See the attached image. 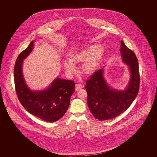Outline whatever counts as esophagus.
I'll return each instance as SVG.
<instances>
[{"mask_svg": "<svg viewBox=\"0 0 157 157\" xmlns=\"http://www.w3.org/2000/svg\"><path fill=\"white\" fill-rule=\"evenodd\" d=\"M82 88H83V86L81 85V84H76V86H75V90H78L82 89Z\"/></svg>", "mask_w": 157, "mask_h": 157, "instance_id": "esophagus-1", "label": "esophagus"}]
</instances>
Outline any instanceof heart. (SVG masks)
<instances>
[{"label": "heart", "mask_w": 157, "mask_h": 157, "mask_svg": "<svg viewBox=\"0 0 157 157\" xmlns=\"http://www.w3.org/2000/svg\"><path fill=\"white\" fill-rule=\"evenodd\" d=\"M104 56V50L99 45H94L82 51L72 53L69 61H65L63 67L68 74L76 72L75 65L82 64V72L85 75H93L98 69Z\"/></svg>", "instance_id": "1"}]
</instances>
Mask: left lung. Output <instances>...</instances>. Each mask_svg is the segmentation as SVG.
<instances>
[{"label":"left lung","instance_id":"obj_1","mask_svg":"<svg viewBox=\"0 0 157 157\" xmlns=\"http://www.w3.org/2000/svg\"><path fill=\"white\" fill-rule=\"evenodd\" d=\"M121 53L123 62L128 65L131 79L127 89L111 88L103 76V69L97 71L86 82L87 102L93 116L99 121L110 120L126 111L136 97L140 83L138 61L135 53L121 40Z\"/></svg>","mask_w":157,"mask_h":157}]
</instances>
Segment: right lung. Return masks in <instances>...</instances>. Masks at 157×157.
I'll list each match as a JSON object with an SVG mask.
<instances>
[{
	"instance_id": "obj_1",
	"label": "right lung",
	"mask_w": 157,
	"mask_h": 157,
	"mask_svg": "<svg viewBox=\"0 0 157 157\" xmlns=\"http://www.w3.org/2000/svg\"><path fill=\"white\" fill-rule=\"evenodd\" d=\"M33 41L21 53L15 63L14 81L17 96L23 106L31 114L41 120L53 122L67 111L70 98L75 92L73 81L57 78L46 90H30L25 82L22 71L23 60L33 49Z\"/></svg>"
}]
</instances>
